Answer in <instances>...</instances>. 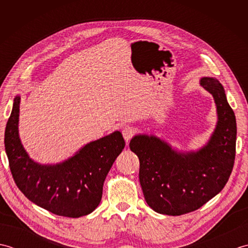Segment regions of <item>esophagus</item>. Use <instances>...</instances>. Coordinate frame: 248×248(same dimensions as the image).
Wrapping results in <instances>:
<instances>
[{"instance_id":"1","label":"esophagus","mask_w":248,"mask_h":248,"mask_svg":"<svg viewBox=\"0 0 248 248\" xmlns=\"http://www.w3.org/2000/svg\"><path fill=\"white\" fill-rule=\"evenodd\" d=\"M123 135L125 141L128 143V141L132 139V136L134 135V129H132L131 127H124L123 130Z\"/></svg>"}]
</instances>
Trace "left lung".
<instances>
[{"instance_id": "obj_1", "label": "left lung", "mask_w": 248, "mask_h": 248, "mask_svg": "<svg viewBox=\"0 0 248 248\" xmlns=\"http://www.w3.org/2000/svg\"><path fill=\"white\" fill-rule=\"evenodd\" d=\"M200 85L217 104V124L209 141L197 151H177L155 135L139 134L130 149L139 156L144 197L155 212L182 215L195 211L227 183L235 157L236 123L225 89L217 78L204 77Z\"/></svg>"}]
</instances>
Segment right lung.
<instances>
[{"label":"right lung","instance_id":"1","mask_svg":"<svg viewBox=\"0 0 248 248\" xmlns=\"http://www.w3.org/2000/svg\"><path fill=\"white\" fill-rule=\"evenodd\" d=\"M20 96L5 129V151L14 180L31 202L60 217H80L92 213L102 197L103 183L123 149L119 131L91 141L59 164H39L31 160L19 138Z\"/></svg>","mask_w":248,"mask_h":248}]
</instances>
